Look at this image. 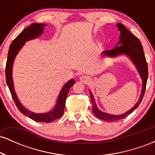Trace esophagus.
<instances>
[{"label": "esophagus", "instance_id": "34e87169", "mask_svg": "<svg viewBox=\"0 0 155 155\" xmlns=\"http://www.w3.org/2000/svg\"><path fill=\"white\" fill-rule=\"evenodd\" d=\"M79 80L81 81V82L87 84V83H88L89 81H90V77H89L88 76L83 75V76H80V77H79Z\"/></svg>", "mask_w": 155, "mask_h": 155}]
</instances>
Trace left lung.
I'll list each match as a JSON object with an SVG mask.
<instances>
[{"mask_svg":"<svg viewBox=\"0 0 155 155\" xmlns=\"http://www.w3.org/2000/svg\"><path fill=\"white\" fill-rule=\"evenodd\" d=\"M117 26L119 31H120V41L117 45L114 47L113 49L103 51V56L108 57V58H116L120 55H126L134 64L140 78H141L142 89L139 99H138V102L135 104V106H133V108H131L129 111L120 115L111 114L106 113V112L101 111L97 108L94 96L90 90L93 114L98 119L108 121V122H113V121L124 119L127 115L130 114L136 108H138L143 99V95H144L146 85H147V79H148V66H147V60H146L144 54H143V49L141 43L139 41L138 38L135 36L133 33H131L122 23H117Z\"/></svg>","mask_w":155,"mask_h":155,"instance_id":"obj_1","label":"left lung"}]
</instances>
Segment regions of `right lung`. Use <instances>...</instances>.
I'll return each mask as SVG.
<instances>
[{
  "label": "right lung",
  "mask_w": 155,
  "mask_h": 155,
  "mask_svg": "<svg viewBox=\"0 0 155 155\" xmlns=\"http://www.w3.org/2000/svg\"><path fill=\"white\" fill-rule=\"evenodd\" d=\"M45 26H47V25L44 23H33L30 26L25 28L24 31L21 32L18 36L12 42L9 49H8V59L6 61V79L7 85L9 89L14 101L19 111L36 122H47L48 123V122L54 121L57 119H59L60 117L63 116L67 95L68 94L70 88L76 83L74 79H70L64 84L63 88L60 90L58 99H57L56 104L54 105V107L51 111L46 112V113H35V112L28 110L21 104L15 92L13 77H12V70H13V65L16 56L23 47V46L25 45L26 41L38 38L42 35Z\"/></svg>",
  "instance_id": "1"
}]
</instances>
